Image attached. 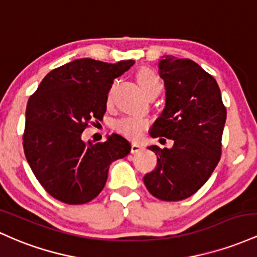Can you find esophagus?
<instances>
[{"instance_id":"obj_1","label":"esophagus","mask_w":257,"mask_h":257,"mask_svg":"<svg viewBox=\"0 0 257 257\" xmlns=\"http://www.w3.org/2000/svg\"><path fill=\"white\" fill-rule=\"evenodd\" d=\"M142 149H143V147H142V144H141V143H138V142L132 143V146H131V153H132V154H135V153H138L140 151H142Z\"/></svg>"}]
</instances>
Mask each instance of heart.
I'll list each match as a JSON object with an SVG mask.
<instances>
[{
    "mask_svg": "<svg viewBox=\"0 0 257 257\" xmlns=\"http://www.w3.org/2000/svg\"><path fill=\"white\" fill-rule=\"evenodd\" d=\"M137 82L146 94L151 93V92H158L159 93L161 90V81L159 76L152 69H141L137 74ZM148 119L141 116V115H126V116H122L121 119L115 121V128L120 134H122L123 136L135 140V138H138L142 135V132L148 126Z\"/></svg>",
    "mask_w": 257,
    "mask_h": 257,
    "instance_id": "heart-1",
    "label": "heart"
}]
</instances>
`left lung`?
Masks as SVG:
<instances>
[{
	"label": "left lung",
	"mask_w": 257,
	"mask_h": 257,
	"mask_svg": "<svg viewBox=\"0 0 257 257\" xmlns=\"http://www.w3.org/2000/svg\"><path fill=\"white\" fill-rule=\"evenodd\" d=\"M158 66L165 106L149 135L172 140L174 146L148 147L158 161L143 181L160 200H183L204 186L220 161L227 111L216 80L195 62L163 56Z\"/></svg>",
	"instance_id": "obj_1"
}]
</instances>
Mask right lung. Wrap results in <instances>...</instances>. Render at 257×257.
Here are the masks:
<instances>
[{
  "label": "right lung",
  "instance_id": "1",
  "mask_svg": "<svg viewBox=\"0 0 257 257\" xmlns=\"http://www.w3.org/2000/svg\"><path fill=\"white\" fill-rule=\"evenodd\" d=\"M135 60L119 63L75 59L43 77L29 98L23 147L27 160L48 194L65 204L91 201L104 188L109 165L131 152L113 134L103 143L82 141L92 120H102L115 77Z\"/></svg>",
  "mask_w": 257,
  "mask_h": 257
}]
</instances>
